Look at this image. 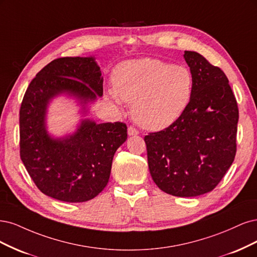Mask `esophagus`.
Here are the masks:
<instances>
[{"label": "esophagus", "instance_id": "esophagus-1", "mask_svg": "<svg viewBox=\"0 0 257 257\" xmlns=\"http://www.w3.org/2000/svg\"><path fill=\"white\" fill-rule=\"evenodd\" d=\"M128 136L129 137H135V136H138L139 135V131L137 129H135L134 127H129L128 128Z\"/></svg>", "mask_w": 257, "mask_h": 257}]
</instances>
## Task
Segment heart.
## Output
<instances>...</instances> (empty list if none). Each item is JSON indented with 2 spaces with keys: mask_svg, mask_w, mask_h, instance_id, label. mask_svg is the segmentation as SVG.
I'll return each instance as SVG.
<instances>
[{
  "mask_svg": "<svg viewBox=\"0 0 257 257\" xmlns=\"http://www.w3.org/2000/svg\"><path fill=\"white\" fill-rule=\"evenodd\" d=\"M113 89L106 96L132 103L131 115L152 131L168 128L185 113L193 93V76L187 67L157 59L120 63L113 72Z\"/></svg>",
  "mask_w": 257,
  "mask_h": 257,
  "instance_id": "b5f03b06",
  "label": "heart"
}]
</instances>
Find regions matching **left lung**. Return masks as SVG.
Wrapping results in <instances>:
<instances>
[{
	"instance_id": "left-lung-1",
	"label": "left lung",
	"mask_w": 257,
	"mask_h": 257,
	"mask_svg": "<svg viewBox=\"0 0 257 257\" xmlns=\"http://www.w3.org/2000/svg\"><path fill=\"white\" fill-rule=\"evenodd\" d=\"M184 59L193 76L191 101L175 122L144 141L155 184L194 197L216 188L233 163L239 113L224 72L194 51Z\"/></svg>"
}]
</instances>
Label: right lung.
Wrapping results in <instances>:
<instances>
[{"mask_svg":"<svg viewBox=\"0 0 257 257\" xmlns=\"http://www.w3.org/2000/svg\"><path fill=\"white\" fill-rule=\"evenodd\" d=\"M96 57H61L32 80L20 109V157L44 194L67 203L92 200L110 178L117 148L126 142L122 122L87 117L90 105L103 94ZM73 98L79 106L76 129L55 137L47 130L48 106L54 98Z\"/></svg>","mask_w":257,"mask_h":257,"instance_id":"obj_1","label":"right lung"}]
</instances>
